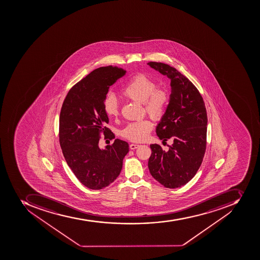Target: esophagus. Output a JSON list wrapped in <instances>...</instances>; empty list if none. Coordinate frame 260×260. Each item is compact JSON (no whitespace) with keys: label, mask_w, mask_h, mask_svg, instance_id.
Returning a JSON list of instances; mask_svg holds the SVG:
<instances>
[{"label":"esophagus","mask_w":260,"mask_h":260,"mask_svg":"<svg viewBox=\"0 0 260 260\" xmlns=\"http://www.w3.org/2000/svg\"><path fill=\"white\" fill-rule=\"evenodd\" d=\"M138 147H140V145H137V144H131L130 145V149H137Z\"/></svg>","instance_id":"obj_1"}]
</instances>
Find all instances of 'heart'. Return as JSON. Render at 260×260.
I'll use <instances>...</instances> for the list:
<instances>
[{"label":"heart","instance_id":"1","mask_svg":"<svg viewBox=\"0 0 260 260\" xmlns=\"http://www.w3.org/2000/svg\"><path fill=\"white\" fill-rule=\"evenodd\" d=\"M155 82L145 74H137L128 80L121 94L127 99L144 104L145 111L153 120L159 121L164 117L168 106L169 95L164 89H156ZM105 111L110 117L118 116L119 107L116 98L108 95L104 101ZM153 128L149 119L137 121L126 125L121 135L129 141L141 142L147 138Z\"/></svg>","mask_w":260,"mask_h":260}]
</instances>
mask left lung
Wrapping results in <instances>:
<instances>
[{"mask_svg":"<svg viewBox=\"0 0 260 260\" xmlns=\"http://www.w3.org/2000/svg\"><path fill=\"white\" fill-rule=\"evenodd\" d=\"M147 64L171 80L169 104L156 133L162 143L173 141L168 151L157 144L150 145L148 167L153 178L164 187L179 188L192 179L203 162L207 146V110L198 88L176 68L156 61Z\"/></svg>","mask_w":260,"mask_h":260,"instance_id":"obj_1","label":"left lung"}]
</instances>
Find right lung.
I'll use <instances>...</instances> for the list:
<instances>
[{"instance_id": "add662e5", "label": "right lung", "mask_w": 260, "mask_h": 260, "mask_svg": "<svg viewBox=\"0 0 260 260\" xmlns=\"http://www.w3.org/2000/svg\"><path fill=\"white\" fill-rule=\"evenodd\" d=\"M126 71L103 67L76 83L66 96L59 117V142L67 164L81 184L99 190L108 186L120 174L128 153L126 141L115 139L106 149L99 148L101 134L114 139L107 127L104 101L109 88Z\"/></svg>"}]
</instances>
